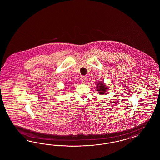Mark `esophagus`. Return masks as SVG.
I'll list each match as a JSON object with an SVG mask.
<instances>
[{
  "label": "esophagus",
  "mask_w": 160,
  "mask_h": 160,
  "mask_svg": "<svg viewBox=\"0 0 160 160\" xmlns=\"http://www.w3.org/2000/svg\"><path fill=\"white\" fill-rule=\"evenodd\" d=\"M86 80H87V78L86 76H82V78H80V81L82 83H84Z\"/></svg>",
  "instance_id": "1"
}]
</instances>
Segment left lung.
Segmentation results:
<instances>
[{
    "label": "left lung",
    "instance_id": "1",
    "mask_svg": "<svg viewBox=\"0 0 160 160\" xmlns=\"http://www.w3.org/2000/svg\"><path fill=\"white\" fill-rule=\"evenodd\" d=\"M96 85H97V86H96L97 90L100 93V94H102V95L105 94L106 92L107 91V89H108L107 88L106 86L102 82H98Z\"/></svg>",
    "mask_w": 160,
    "mask_h": 160
}]
</instances>
